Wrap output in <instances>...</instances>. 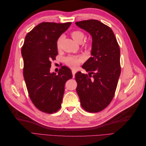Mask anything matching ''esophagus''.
<instances>
[{"label": "esophagus", "instance_id": "esophagus-1", "mask_svg": "<svg viewBox=\"0 0 146 146\" xmlns=\"http://www.w3.org/2000/svg\"><path fill=\"white\" fill-rule=\"evenodd\" d=\"M76 72H77L76 70H75V69L72 70V75H73V77H75V74H76Z\"/></svg>", "mask_w": 146, "mask_h": 146}]
</instances>
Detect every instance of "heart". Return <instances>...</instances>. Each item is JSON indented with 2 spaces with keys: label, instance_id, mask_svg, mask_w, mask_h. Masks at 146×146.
I'll return each instance as SVG.
<instances>
[{
  "label": "heart",
  "instance_id": "1",
  "mask_svg": "<svg viewBox=\"0 0 146 146\" xmlns=\"http://www.w3.org/2000/svg\"><path fill=\"white\" fill-rule=\"evenodd\" d=\"M72 38L75 41L78 43H81L84 38H85V33L80 30H74L70 33ZM61 38H59L58 40L56 41V47L57 48H60L61 46ZM84 46L86 48H89L90 47V44L88 42H86L84 44ZM83 61V58L80 56H72L70 55L65 58V63L69 67L72 68H76L77 66L79 65L82 61Z\"/></svg>",
  "mask_w": 146,
  "mask_h": 146
}]
</instances>
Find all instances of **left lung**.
I'll use <instances>...</instances> for the list:
<instances>
[{
	"label": "left lung",
	"instance_id": "8db88e82",
	"mask_svg": "<svg viewBox=\"0 0 146 146\" xmlns=\"http://www.w3.org/2000/svg\"><path fill=\"white\" fill-rule=\"evenodd\" d=\"M76 24L91 34V56L82 68L89 74L75 75L77 92L85 111H102L112 101L121 74L120 48L113 30L99 21L90 19Z\"/></svg>",
	"mask_w": 146,
	"mask_h": 146
}]
</instances>
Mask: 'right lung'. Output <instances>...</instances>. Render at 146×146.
Instances as JSON below:
<instances>
[{
  "label": "right lung",
  "instance_id": "obj_1",
  "mask_svg": "<svg viewBox=\"0 0 146 146\" xmlns=\"http://www.w3.org/2000/svg\"><path fill=\"white\" fill-rule=\"evenodd\" d=\"M71 23H42L25 36L21 54L23 75L29 96L39 111L52 114L58 111L65 83L72 78L71 70L61 66L58 75L50 72L52 60L58 55L56 41Z\"/></svg>",
  "mask_w": 146,
  "mask_h": 146
}]
</instances>
